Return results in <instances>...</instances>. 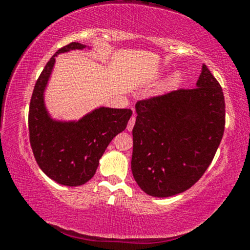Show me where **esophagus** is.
I'll use <instances>...</instances> for the list:
<instances>
[{"mask_svg":"<svg viewBox=\"0 0 250 250\" xmlns=\"http://www.w3.org/2000/svg\"><path fill=\"white\" fill-rule=\"evenodd\" d=\"M135 120H136V117H135V115L131 116L130 120H129V122H128V125H127V130H128V131L133 130L134 125H135Z\"/></svg>","mask_w":250,"mask_h":250,"instance_id":"34e87169","label":"esophagus"}]
</instances>
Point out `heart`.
I'll return each instance as SVG.
<instances>
[{
	"mask_svg": "<svg viewBox=\"0 0 250 250\" xmlns=\"http://www.w3.org/2000/svg\"><path fill=\"white\" fill-rule=\"evenodd\" d=\"M181 77H182L181 71H175L173 75L170 76V79H169V85H176L181 81Z\"/></svg>",
	"mask_w": 250,
	"mask_h": 250,
	"instance_id": "b5f03b06",
	"label": "heart"
}]
</instances>
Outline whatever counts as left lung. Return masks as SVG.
Instances as JSON below:
<instances>
[{
    "label": "left lung",
    "instance_id": "left-lung-1",
    "mask_svg": "<svg viewBox=\"0 0 250 250\" xmlns=\"http://www.w3.org/2000/svg\"><path fill=\"white\" fill-rule=\"evenodd\" d=\"M225 108L222 88L206 64L196 88L137 101L131 171L139 187L169 197L194 186L222 140Z\"/></svg>",
    "mask_w": 250,
    "mask_h": 250
}]
</instances>
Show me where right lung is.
<instances>
[{
	"instance_id": "right-lung-1",
	"label": "right lung",
	"mask_w": 250,
	"mask_h": 250,
	"mask_svg": "<svg viewBox=\"0 0 250 250\" xmlns=\"http://www.w3.org/2000/svg\"><path fill=\"white\" fill-rule=\"evenodd\" d=\"M90 47L79 42L61 48L45 64L37 80L29 107V136L37 165L55 182L67 187L84 185L96 173L100 159L111 140L127 127L130 109L99 107L79 120L54 119L47 109L44 93L55 57Z\"/></svg>"
}]
</instances>
